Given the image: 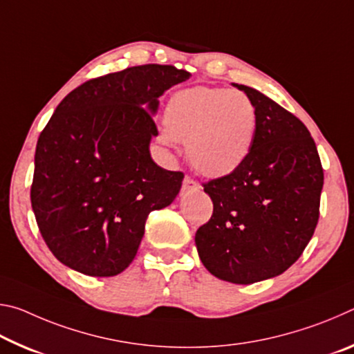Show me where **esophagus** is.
I'll use <instances>...</instances> for the list:
<instances>
[{
  "mask_svg": "<svg viewBox=\"0 0 354 354\" xmlns=\"http://www.w3.org/2000/svg\"><path fill=\"white\" fill-rule=\"evenodd\" d=\"M196 189H200V184L196 183L194 178H190V176H185V178H184V181H183V194H184V192H189V190H196Z\"/></svg>",
  "mask_w": 354,
  "mask_h": 354,
  "instance_id": "1",
  "label": "esophagus"
}]
</instances>
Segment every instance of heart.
I'll list each match as a JSON object with an SVG mask.
<instances>
[{"instance_id": "1", "label": "heart", "mask_w": 354, "mask_h": 354, "mask_svg": "<svg viewBox=\"0 0 354 354\" xmlns=\"http://www.w3.org/2000/svg\"><path fill=\"white\" fill-rule=\"evenodd\" d=\"M164 124L162 142H185L190 164L203 175L217 178L236 171L248 158L257 115L247 93L198 86L171 95Z\"/></svg>"}]
</instances>
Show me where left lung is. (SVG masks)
<instances>
[{
	"label": "left lung",
	"instance_id": "1",
	"mask_svg": "<svg viewBox=\"0 0 354 354\" xmlns=\"http://www.w3.org/2000/svg\"><path fill=\"white\" fill-rule=\"evenodd\" d=\"M234 86L256 107L254 142L236 171L205 184L214 212L195 243L214 277L253 284L284 273L306 248L319 221L323 169L301 120L256 88Z\"/></svg>",
	"mask_w": 354,
	"mask_h": 354
}]
</instances>
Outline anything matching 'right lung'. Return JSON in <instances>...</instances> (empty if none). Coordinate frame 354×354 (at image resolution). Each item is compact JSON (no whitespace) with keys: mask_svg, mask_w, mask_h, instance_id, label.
<instances>
[{"mask_svg":"<svg viewBox=\"0 0 354 354\" xmlns=\"http://www.w3.org/2000/svg\"><path fill=\"white\" fill-rule=\"evenodd\" d=\"M190 73L148 64L81 84L40 133L31 205L51 253L88 277H115L137 254L148 214L184 175L149 154L159 97Z\"/></svg>","mask_w":354,"mask_h":354,"instance_id":"right-lung-1","label":"right lung"}]
</instances>
